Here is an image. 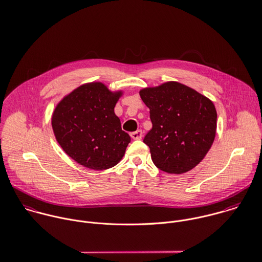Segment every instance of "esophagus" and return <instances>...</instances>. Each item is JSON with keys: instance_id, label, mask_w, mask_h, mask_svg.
<instances>
[{"instance_id": "obj_1", "label": "esophagus", "mask_w": 262, "mask_h": 262, "mask_svg": "<svg viewBox=\"0 0 262 262\" xmlns=\"http://www.w3.org/2000/svg\"><path fill=\"white\" fill-rule=\"evenodd\" d=\"M130 137L134 139V140H141L142 137H143V132L141 129H138L137 132H134L130 134Z\"/></svg>"}]
</instances>
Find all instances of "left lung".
<instances>
[{
  "label": "left lung",
  "instance_id": "1",
  "mask_svg": "<svg viewBox=\"0 0 262 262\" xmlns=\"http://www.w3.org/2000/svg\"><path fill=\"white\" fill-rule=\"evenodd\" d=\"M140 96L150 109L152 128L144 143L156 167L181 174L197 166L214 142L217 113L213 102L178 81L144 88Z\"/></svg>",
  "mask_w": 262,
  "mask_h": 262
}]
</instances>
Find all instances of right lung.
<instances>
[{"instance_id": "right-lung-1", "label": "right lung", "mask_w": 262, "mask_h": 262, "mask_svg": "<svg viewBox=\"0 0 262 262\" xmlns=\"http://www.w3.org/2000/svg\"><path fill=\"white\" fill-rule=\"evenodd\" d=\"M101 81L83 83L56 105L51 123L63 151L78 164L104 170L121 161L130 142L114 107L123 95Z\"/></svg>"}]
</instances>
